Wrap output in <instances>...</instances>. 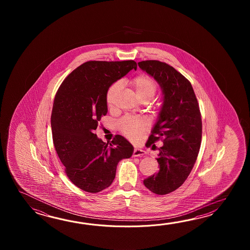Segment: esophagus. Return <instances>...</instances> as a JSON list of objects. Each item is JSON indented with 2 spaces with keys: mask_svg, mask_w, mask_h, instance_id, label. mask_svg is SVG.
<instances>
[{
  "mask_svg": "<svg viewBox=\"0 0 250 250\" xmlns=\"http://www.w3.org/2000/svg\"><path fill=\"white\" fill-rule=\"evenodd\" d=\"M144 154H146V151L141 148H135L133 152V156L137 157V156H142Z\"/></svg>",
  "mask_w": 250,
  "mask_h": 250,
  "instance_id": "esophagus-1",
  "label": "esophagus"
}]
</instances>
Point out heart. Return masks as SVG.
Wrapping results in <instances>:
<instances>
[{
  "label": "heart",
  "instance_id": "b5f03b06",
  "mask_svg": "<svg viewBox=\"0 0 250 250\" xmlns=\"http://www.w3.org/2000/svg\"><path fill=\"white\" fill-rule=\"evenodd\" d=\"M129 85L138 100L141 102H149L154 98L157 90V83L147 75L141 74L135 77L129 81ZM122 89V84L116 82L112 84L106 93L107 105L112 109L118 93ZM119 129L123 135L132 141H137L148 128V123L144 119L133 117H124L118 123Z\"/></svg>",
  "mask_w": 250,
  "mask_h": 250
}]
</instances>
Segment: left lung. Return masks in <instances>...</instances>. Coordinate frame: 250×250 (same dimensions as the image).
<instances>
[{"label":"left lung","mask_w":250,"mask_h":250,"mask_svg":"<svg viewBox=\"0 0 250 250\" xmlns=\"http://www.w3.org/2000/svg\"><path fill=\"white\" fill-rule=\"evenodd\" d=\"M138 64L159 84L164 96L146 145L151 146L163 138L156 158L160 170L145 179L144 185L154 194L165 195L184 183L196 163L202 138L201 113L190 82L173 67L159 61Z\"/></svg>","instance_id":"obj_1"}]
</instances>
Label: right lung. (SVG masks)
I'll use <instances>...</instances> for the list:
<instances>
[{"label":"right lung","instance_id":"1","mask_svg":"<svg viewBox=\"0 0 250 250\" xmlns=\"http://www.w3.org/2000/svg\"><path fill=\"white\" fill-rule=\"evenodd\" d=\"M133 69H137L134 61L87 62L56 93L51 116L53 145L68 178L84 191L97 193L111 186L118 163L134 152L121 135L108 146L95 134L108 112L107 90Z\"/></svg>","mask_w":250,"mask_h":250}]
</instances>
